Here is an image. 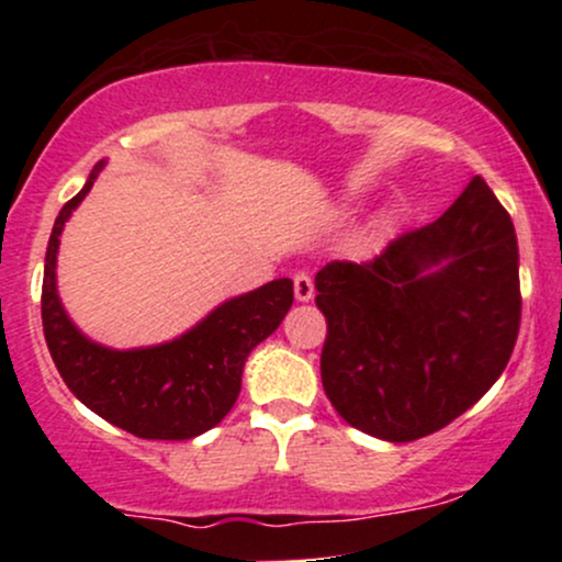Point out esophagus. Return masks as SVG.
<instances>
[{
  "label": "esophagus",
  "instance_id": "34e87169",
  "mask_svg": "<svg viewBox=\"0 0 562 562\" xmlns=\"http://www.w3.org/2000/svg\"><path fill=\"white\" fill-rule=\"evenodd\" d=\"M293 293H295V301H312L314 299L312 274H306V272L295 274L293 277Z\"/></svg>",
  "mask_w": 562,
  "mask_h": 562
}]
</instances>
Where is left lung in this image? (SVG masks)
Returning a JSON list of instances; mask_svg holds the SVG:
<instances>
[{
	"mask_svg": "<svg viewBox=\"0 0 562 562\" xmlns=\"http://www.w3.org/2000/svg\"><path fill=\"white\" fill-rule=\"evenodd\" d=\"M314 285L327 319V398L383 441H415L457 420L518 340V240L481 177L434 224L404 232L372 261H330Z\"/></svg>",
	"mask_w": 562,
	"mask_h": 562,
	"instance_id": "left-lung-1",
	"label": "left lung"
}]
</instances>
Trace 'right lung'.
<instances>
[{
    "label": "right lung",
    "instance_id": "obj_1",
    "mask_svg": "<svg viewBox=\"0 0 562 562\" xmlns=\"http://www.w3.org/2000/svg\"><path fill=\"white\" fill-rule=\"evenodd\" d=\"M102 164L55 218L44 256L42 325L53 362L83 406L139 438L184 441L224 420L235 406L248 353L269 338L293 306V282L272 280L216 306L192 330L160 346L115 348L89 340L68 319L57 295L60 235L76 205L92 190Z\"/></svg>",
    "mask_w": 562,
    "mask_h": 562
}]
</instances>
